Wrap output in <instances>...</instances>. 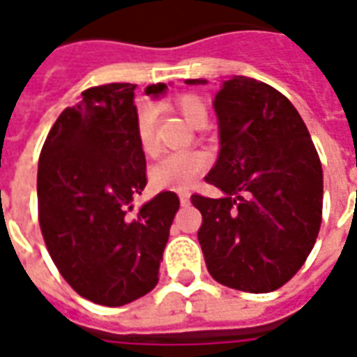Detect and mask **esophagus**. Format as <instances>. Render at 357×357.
<instances>
[{
  "label": "esophagus",
  "mask_w": 357,
  "mask_h": 357,
  "mask_svg": "<svg viewBox=\"0 0 357 357\" xmlns=\"http://www.w3.org/2000/svg\"><path fill=\"white\" fill-rule=\"evenodd\" d=\"M179 202H181L183 206H187V204H189V195H187V193H179Z\"/></svg>",
  "instance_id": "34e87169"
}]
</instances>
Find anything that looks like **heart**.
I'll return each instance as SVG.
<instances>
[{"instance_id": "1", "label": "heart", "mask_w": 357, "mask_h": 357, "mask_svg": "<svg viewBox=\"0 0 357 357\" xmlns=\"http://www.w3.org/2000/svg\"><path fill=\"white\" fill-rule=\"evenodd\" d=\"M178 110L191 126H197L206 118V109L199 97L185 95L178 101ZM155 107L143 102L137 110V141L141 151L147 156L156 153L155 143ZM208 166V158L204 153L189 151V153H172L162 156L149 172L151 185L155 189H172L183 191L193 185L195 179L201 176Z\"/></svg>"}]
</instances>
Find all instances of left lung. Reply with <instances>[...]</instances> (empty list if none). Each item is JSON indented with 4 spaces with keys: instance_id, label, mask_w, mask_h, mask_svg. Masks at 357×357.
I'll list each match as a JSON object with an SVG mask.
<instances>
[{
    "instance_id": "8db88e82",
    "label": "left lung",
    "mask_w": 357,
    "mask_h": 357,
    "mask_svg": "<svg viewBox=\"0 0 357 357\" xmlns=\"http://www.w3.org/2000/svg\"><path fill=\"white\" fill-rule=\"evenodd\" d=\"M212 105L220 153L206 181L222 197H191L202 214L204 262L225 287L271 292L302 268L315 245L321 162L298 110L268 84L231 76L222 80Z\"/></svg>"
}]
</instances>
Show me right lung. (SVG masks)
<instances>
[{
	"label": "right lung",
	"instance_id": "right-lung-1",
	"mask_svg": "<svg viewBox=\"0 0 357 357\" xmlns=\"http://www.w3.org/2000/svg\"><path fill=\"white\" fill-rule=\"evenodd\" d=\"M166 89L153 84L145 95ZM133 91V84L86 89L61 112L38 162L40 227L51 258L80 296L110 307L155 289L179 208L178 195L162 191L128 218L147 185Z\"/></svg>",
	"mask_w": 357,
	"mask_h": 357
}]
</instances>
